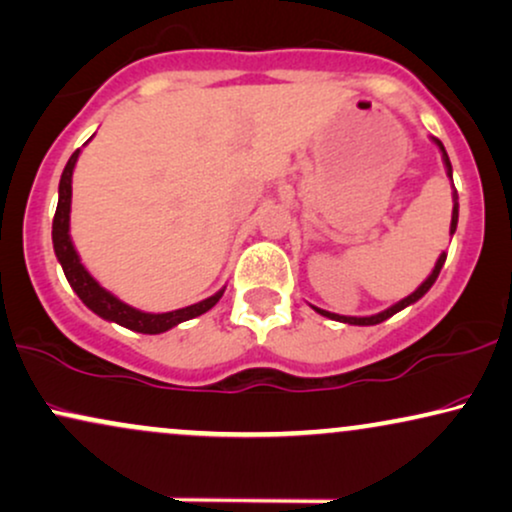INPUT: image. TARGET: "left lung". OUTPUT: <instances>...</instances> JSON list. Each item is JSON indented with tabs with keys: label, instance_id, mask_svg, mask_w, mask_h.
Wrapping results in <instances>:
<instances>
[{
	"label": "left lung",
	"instance_id": "obj_1",
	"mask_svg": "<svg viewBox=\"0 0 512 512\" xmlns=\"http://www.w3.org/2000/svg\"><path fill=\"white\" fill-rule=\"evenodd\" d=\"M432 141H435L437 144V148H439V153H442V163H444V170H446V177H454V170H451V160H449V155H446V151H444V144L439 139H435L432 137ZM454 181V179H451ZM454 186V184H451ZM456 224H458V193L454 191V212H451V226H449V234L454 236L456 234ZM444 262H446V252H442V255L437 257V262H435V269H432V274L425 278L423 283H420V286L413 290V293L409 295V297H404V300H399L397 304H392V307H387L385 312H378V314H373V316H342V314H333V312H326V309H319V307H314V312H319L321 316H328V319H333V321H340V323H349V326H375V323H383L385 319H390V316H394L397 312H401V309H406L409 307V304H413V302H418L420 297H423L425 293H428V290L435 286V281H437V276H439V271H442V267H444Z\"/></svg>",
	"mask_w": 512,
	"mask_h": 512
}]
</instances>
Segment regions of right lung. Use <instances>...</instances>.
I'll use <instances>...</instances> for the list:
<instances>
[{"label": "right lung", "mask_w": 512, "mask_h": 512, "mask_svg": "<svg viewBox=\"0 0 512 512\" xmlns=\"http://www.w3.org/2000/svg\"><path fill=\"white\" fill-rule=\"evenodd\" d=\"M82 148L70 155L66 170L61 174V181H58V205L54 224H51V241H54V252L56 260L61 262L63 274H66L70 288L75 290L77 297L87 304L89 309L101 319L118 323L122 328H129V331L146 333V335H158L170 331V328L179 326V323L196 319V316L205 314L208 309L215 307L219 297L224 295V288L217 290L215 295H210L208 300H200L196 304H189V307L174 309V312H141V309L132 307V304L122 302L120 297H115L111 290L101 286L96 278L89 274L87 267H84L80 255H77L73 238H70V203H73V170L77 158H80Z\"/></svg>", "instance_id": "1"}]
</instances>
